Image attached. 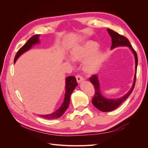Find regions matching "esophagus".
<instances>
[{
	"label": "esophagus",
	"mask_w": 148,
	"mask_h": 148,
	"mask_svg": "<svg viewBox=\"0 0 148 148\" xmlns=\"http://www.w3.org/2000/svg\"><path fill=\"white\" fill-rule=\"evenodd\" d=\"M76 78H77V82L79 83H80L81 82H82L83 80L84 79V78L82 77V76H80V75H77L76 76Z\"/></svg>",
	"instance_id": "obj_1"
}]
</instances>
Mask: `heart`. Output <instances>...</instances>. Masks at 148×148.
<instances>
[{"label":"heart","instance_id":"obj_1","mask_svg":"<svg viewBox=\"0 0 148 148\" xmlns=\"http://www.w3.org/2000/svg\"><path fill=\"white\" fill-rule=\"evenodd\" d=\"M98 44L91 41L82 45L75 47L71 52V57L75 61H84L83 70L87 75H91L99 70L104 59V53L101 51H95Z\"/></svg>","mask_w":148,"mask_h":148}]
</instances>
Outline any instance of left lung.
<instances>
[{
    "mask_svg": "<svg viewBox=\"0 0 148 148\" xmlns=\"http://www.w3.org/2000/svg\"><path fill=\"white\" fill-rule=\"evenodd\" d=\"M107 30L112 38V49L119 46H127L132 51L135 58V77H134V82L133 83V86L130 90L122 97L119 98V99H107V98L104 97L101 95L100 91L99 79H98V77L97 75H92V77L89 78V80H90L91 83L92 84L95 89V95L94 96L92 99V103L97 109L102 112H110L117 109L118 107H119L125 100L127 99V98L132 92L135 85L136 78V70L138 66V56L136 54V52L132 47L130 43L129 42V40L126 37L117 33L112 29H107Z\"/></svg>",
    "mask_w": 148,
    "mask_h": 148,
    "instance_id": "1",
    "label": "left lung"
}]
</instances>
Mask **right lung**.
Listing matches in <instances>:
<instances>
[{
	"mask_svg": "<svg viewBox=\"0 0 148 148\" xmlns=\"http://www.w3.org/2000/svg\"><path fill=\"white\" fill-rule=\"evenodd\" d=\"M39 34L34 35L33 36H32L28 40V41L26 42V43L23 46H22L19 49L15 57L14 63H15V62L17 60L18 58L22 53H23L24 52L28 51L29 49H30L33 47V46L39 42ZM77 85H78V83L77 82V80H76V78L75 77H71V76H70V77H66L65 79V98H64V102L62 103V104L60 107V108H59L56 111H55L54 112H53L51 114L39 115L46 119H55L61 117V116L64 114L65 110L67 109V108L69 107L71 95V93L73 92L75 87L77 86Z\"/></svg>",
	"mask_w": 148,
	"mask_h": 148,
	"instance_id": "1",
	"label": "right lung"
}]
</instances>
